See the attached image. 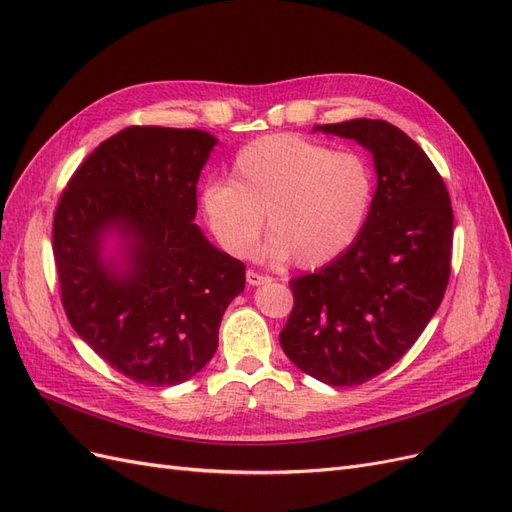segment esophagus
<instances>
[{
	"mask_svg": "<svg viewBox=\"0 0 512 512\" xmlns=\"http://www.w3.org/2000/svg\"><path fill=\"white\" fill-rule=\"evenodd\" d=\"M245 277H247V284H250V286H260V284H267V282H271V280H273L271 275H262V273L254 271V269L247 271V273H245Z\"/></svg>",
	"mask_w": 512,
	"mask_h": 512,
	"instance_id": "esophagus-1",
	"label": "esophagus"
}]
</instances>
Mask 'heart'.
<instances>
[{"label":"heart","mask_w":512,"mask_h":512,"mask_svg":"<svg viewBox=\"0 0 512 512\" xmlns=\"http://www.w3.org/2000/svg\"><path fill=\"white\" fill-rule=\"evenodd\" d=\"M374 196L376 173L363 153L271 134L237 151L228 183L211 181L200 190V211L232 256L252 254L265 215L269 254L318 269L359 239Z\"/></svg>","instance_id":"obj_1"}]
</instances>
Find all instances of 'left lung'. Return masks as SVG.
Segmentation results:
<instances>
[{
  "label": "left lung",
  "instance_id": "obj_1",
  "mask_svg": "<svg viewBox=\"0 0 512 512\" xmlns=\"http://www.w3.org/2000/svg\"><path fill=\"white\" fill-rule=\"evenodd\" d=\"M374 153L378 188L363 232L331 265L290 280L280 333L288 359L331 386H356L395 365L440 307L451 277L453 207L412 138L382 119L318 126Z\"/></svg>",
  "mask_w": 512,
  "mask_h": 512
}]
</instances>
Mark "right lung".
I'll use <instances>...</instances> for the list:
<instances>
[{
    "label": "right lung",
    "instance_id": "add662e5",
    "mask_svg": "<svg viewBox=\"0 0 512 512\" xmlns=\"http://www.w3.org/2000/svg\"><path fill=\"white\" fill-rule=\"evenodd\" d=\"M203 130L130 126L74 170L53 215L61 305L100 359L147 386L190 380L218 350L245 265L213 247L196 218V183L213 145ZM117 227L129 269L104 266L99 243Z\"/></svg>",
    "mask_w": 512,
    "mask_h": 512
}]
</instances>
